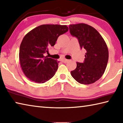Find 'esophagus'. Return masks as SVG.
<instances>
[{"mask_svg": "<svg viewBox=\"0 0 123 123\" xmlns=\"http://www.w3.org/2000/svg\"><path fill=\"white\" fill-rule=\"evenodd\" d=\"M62 61H63V62H64V63H67V62L69 61V60H66V59H63L62 60Z\"/></svg>", "mask_w": 123, "mask_h": 123, "instance_id": "34e87169", "label": "esophagus"}]
</instances>
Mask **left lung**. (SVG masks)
<instances>
[{
    "label": "left lung",
    "mask_w": 123,
    "mask_h": 123,
    "mask_svg": "<svg viewBox=\"0 0 123 123\" xmlns=\"http://www.w3.org/2000/svg\"><path fill=\"white\" fill-rule=\"evenodd\" d=\"M69 31L78 39L81 48L85 49V61L76 62V68L70 73L76 81L89 85L103 76L109 60L106 43L93 27L84 23L69 25Z\"/></svg>",
    "instance_id": "8db88e82"
}]
</instances>
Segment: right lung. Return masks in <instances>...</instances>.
I'll use <instances>...</instances> for the list:
<instances>
[{
  "label": "right lung",
  "mask_w": 123,
  "mask_h": 123,
  "mask_svg": "<svg viewBox=\"0 0 123 123\" xmlns=\"http://www.w3.org/2000/svg\"><path fill=\"white\" fill-rule=\"evenodd\" d=\"M68 31L67 25L43 24L29 31L20 45L19 57L23 72L29 80L43 84L53 78L59 61L44 56L60 35Z\"/></svg>",
  "instance_id": "obj_1"
}]
</instances>
